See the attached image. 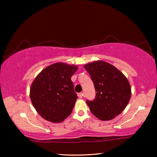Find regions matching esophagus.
Listing matches in <instances>:
<instances>
[{"label": "esophagus", "mask_w": 157, "mask_h": 157, "mask_svg": "<svg viewBox=\"0 0 157 157\" xmlns=\"http://www.w3.org/2000/svg\"><path fill=\"white\" fill-rule=\"evenodd\" d=\"M78 95L79 98H82V97L84 96V94H83V93L81 92V93H79V94H78Z\"/></svg>", "instance_id": "esophagus-1"}]
</instances>
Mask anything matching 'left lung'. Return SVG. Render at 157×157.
Returning a JSON list of instances; mask_svg holds the SVG:
<instances>
[{"mask_svg":"<svg viewBox=\"0 0 157 157\" xmlns=\"http://www.w3.org/2000/svg\"><path fill=\"white\" fill-rule=\"evenodd\" d=\"M84 68L93 80L95 99L86 104L95 116L101 121H109L123 111L131 97L128 80L120 71L110 63L95 61Z\"/></svg>","mask_w":157,"mask_h":157,"instance_id":"8db88e82","label":"left lung"}]
</instances>
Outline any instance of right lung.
Segmentation results:
<instances>
[{
	"label": "right lung",
	"mask_w": 157,
	"mask_h": 157,
	"mask_svg": "<svg viewBox=\"0 0 157 157\" xmlns=\"http://www.w3.org/2000/svg\"><path fill=\"white\" fill-rule=\"evenodd\" d=\"M77 70L76 66L56 63L44 69L34 79L30 99L44 119L60 123L72 112L78 95L71 78Z\"/></svg>",
	"instance_id": "1"
}]
</instances>
